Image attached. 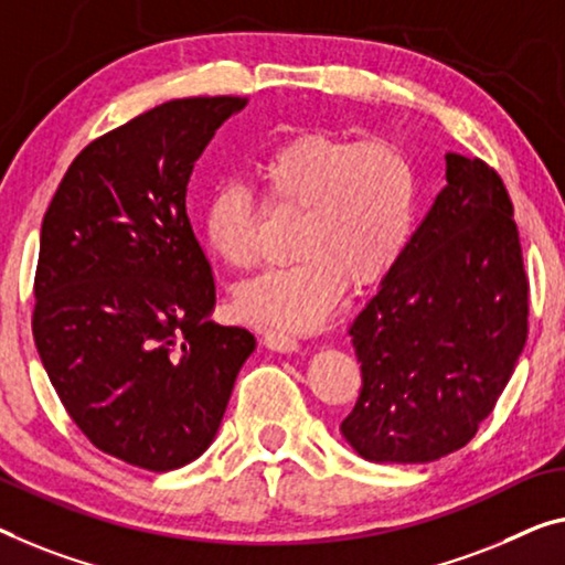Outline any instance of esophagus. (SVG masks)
<instances>
[{"label": "esophagus", "mask_w": 565, "mask_h": 565, "mask_svg": "<svg viewBox=\"0 0 565 565\" xmlns=\"http://www.w3.org/2000/svg\"><path fill=\"white\" fill-rule=\"evenodd\" d=\"M264 344L268 350H276V352H294L299 350V340L297 334L286 332V330H276V327H264Z\"/></svg>", "instance_id": "esophagus-1"}]
</instances>
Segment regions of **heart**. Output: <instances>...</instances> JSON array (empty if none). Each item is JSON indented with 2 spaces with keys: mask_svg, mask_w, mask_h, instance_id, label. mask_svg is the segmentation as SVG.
I'll return each instance as SVG.
<instances>
[{
  "mask_svg": "<svg viewBox=\"0 0 565 565\" xmlns=\"http://www.w3.org/2000/svg\"><path fill=\"white\" fill-rule=\"evenodd\" d=\"M271 207L301 210L294 254L235 291V309L254 322L317 330L348 284H381L398 264L416 225L418 174L408 151L388 139L352 141L311 131L284 141L258 162ZM207 248L223 266L256 264V202L246 184L225 182L202 213Z\"/></svg>",
  "mask_w": 565,
  "mask_h": 565,
  "instance_id": "b5f03b06",
  "label": "heart"
}]
</instances>
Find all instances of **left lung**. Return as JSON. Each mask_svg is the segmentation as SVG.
Segmentation results:
<instances>
[{"mask_svg": "<svg viewBox=\"0 0 565 565\" xmlns=\"http://www.w3.org/2000/svg\"><path fill=\"white\" fill-rule=\"evenodd\" d=\"M350 337L363 388L340 428L360 457L424 465L469 444L527 340L523 250L490 164L446 154V188Z\"/></svg>", "mask_w": 565, "mask_h": 565, "instance_id": "8db88e82", "label": "left lung"}]
</instances>
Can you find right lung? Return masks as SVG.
<instances>
[{
    "mask_svg": "<svg viewBox=\"0 0 565 565\" xmlns=\"http://www.w3.org/2000/svg\"><path fill=\"white\" fill-rule=\"evenodd\" d=\"M243 106L200 96L139 114L73 159L42 217L40 360L73 424L126 465L198 459L256 348L207 319L215 281L184 205L198 157Z\"/></svg>",
    "mask_w": 565,
    "mask_h": 565,
    "instance_id": "add662e5",
    "label": "right lung"
}]
</instances>
